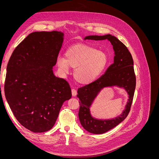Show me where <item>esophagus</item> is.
Wrapping results in <instances>:
<instances>
[{
  "label": "esophagus",
  "instance_id": "obj_1",
  "mask_svg": "<svg viewBox=\"0 0 159 159\" xmlns=\"http://www.w3.org/2000/svg\"><path fill=\"white\" fill-rule=\"evenodd\" d=\"M71 94H72V96H73V97H75L76 95H77V91L74 89H71Z\"/></svg>",
  "mask_w": 159,
  "mask_h": 159
}]
</instances>
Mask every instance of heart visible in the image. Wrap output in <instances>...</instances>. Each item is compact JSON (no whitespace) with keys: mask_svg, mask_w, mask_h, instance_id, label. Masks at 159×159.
<instances>
[{"mask_svg":"<svg viewBox=\"0 0 159 159\" xmlns=\"http://www.w3.org/2000/svg\"><path fill=\"white\" fill-rule=\"evenodd\" d=\"M108 56L104 52L85 44H78L66 50L65 57L58 56L56 64L61 73L68 74L74 68V78L80 84L92 83L102 75L108 64Z\"/></svg>","mask_w":159,"mask_h":159,"instance_id":"b5f03b06","label":"heart"}]
</instances>
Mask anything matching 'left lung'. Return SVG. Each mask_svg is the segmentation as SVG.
Returning <instances> with one entry per match:
<instances>
[{"label":"left lung","instance_id":"8db88e82","mask_svg":"<svg viewBox=\"0 0 159 159\" xmlns=\"http://www.w3.org/2000/svg\"><path fill=\"white\" fill-rule=\"evenodd\" d=\"M84 40H107L112 44L114 50L113 63L105 74L93 82L79 88L77 95L80 99L78 116L81 126L91 133L103 134L121 123L129 113L136 86L133 60L127 48L112 35L88 36ZM115 86L124 89L129 95L125 109L121 115L115 118L99 120L93 118L90 114V108L94 100L102 89Z\"/></svg>","mask_w":159,"mask_h":159}]
</instances>
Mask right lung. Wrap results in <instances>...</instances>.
<instances>
[{"label": "right lung", "mask_w": 159, "mask_h": 159, "mask_svg": "<svg viewBox=\"0 0 159 159\" xmlns=\"http://www.w3.org/2000/svg\"><path fill=\"white\" fill-rule=\"evenodd\" d=\"M64 36L59 31L32 32L8 61L4 83L7 101L18 121L34 133L51 129L64 102L71 98L69 84L52 70Z\"/></svg>", "instance_id": "right-lung-1"}]
</instances>
